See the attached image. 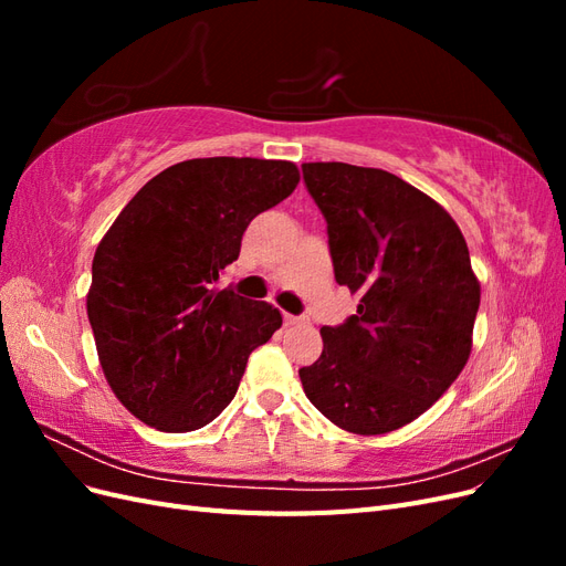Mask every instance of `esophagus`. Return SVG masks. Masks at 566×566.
Segmentation results:
<instances>
[{
	"mask_svg": "<svg viewBox=\"0 0 566 566\" xmlns=\"http://www.w3.org/2000/svg\"><path fill=\"white\" fill-rule=\"evenodd\" d=\"M283 321H285V325H297V323H302V316H293V314L283 312Z\"/></svg>",
	"mask_w": 566,
	"mask_h": 566,
	"instance_id": "34e87169",
	"label": "esophagus"
}]
</instances>
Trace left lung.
Instances as JSON below:
<instances>
[{
	"label": "left lung",
	"instance_id": "8db88e82",
	"mask_svg": "<svg viewBox=\"0 0 566 566\" xmlns=\"http://www.w3.org/2000/svg\"><path fill=\"white\" fill-rule=\"evenodd\" d=\"M328 221L335 281L356 314L323 325V352L300 368L306 399L354 434L413 422L447 391L472 352L482 297L468 243L437 200L385 169L304 163Z\"/></svg>",
	"mask_w": 566,
	"mask_h": 566
}]
</instances>
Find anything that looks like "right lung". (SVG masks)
Instances as JSON below:
<instances>
[{"mask_svg":"<svg viewBox=\"0 0 566 566\" xmlns=\"http://www.w3.org/2000/svg\"><path fill=\"white\" fill-rule=\"evenodd\" d=\"M300 184L287 160L196 158L163 169L101 238L87 316L101 368L132 416L193 432L235 397L281 312L217 290L250 221Z\"/></svg>","mask_w":566,"mask_h":566,"instance_id":"right-lung-1","label":"right lung"}]
</instances>
